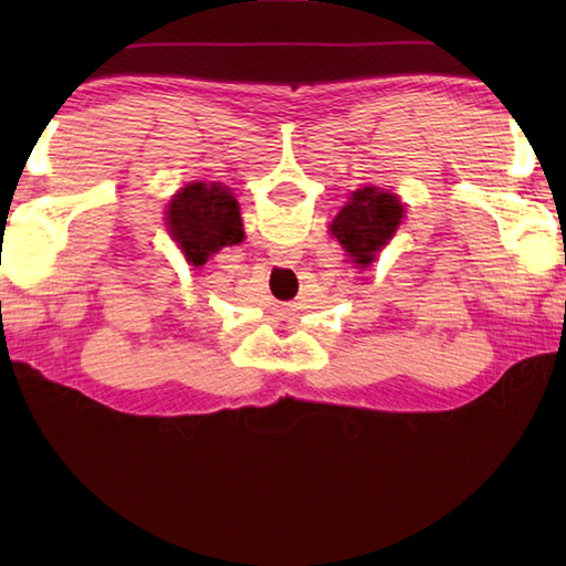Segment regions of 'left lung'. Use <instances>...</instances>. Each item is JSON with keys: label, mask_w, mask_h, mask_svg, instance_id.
<instances>
[{"label": "left lung", "mask_w": 566, "mask_h": 566, "mask_svg": "<svg viewBox=\"0 0 566 566\" xmlns=\"http://www.w3.org/2000/svg\"><path fill=\"white\" fill-rule=\"evenodd\" d=\"M401 217L405 205L397 195L379 187H364L352 191L349 202L339 209L329 229L349 260L364 270L397 234Z\"/></svg>", "instance_id": "8db88e82"}]
</instances>
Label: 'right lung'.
Returning <instances> with one entry per match:
<instances>
[{"mask_svg":"<svg viewBox=\"0 0 566 566\" xmlns=\"http://www.w3.org/2000/svg\"><path fill=\"white\" fill-rule=\"evenodd\" d=\"M167 229L191 266H202L222 247L244 239L237 199L222 185L191 181L167 207Z\"/></svg>","mask_w":566,"mask_h":566,"instance_id":"1","label":"right lung"}]
</instances>
